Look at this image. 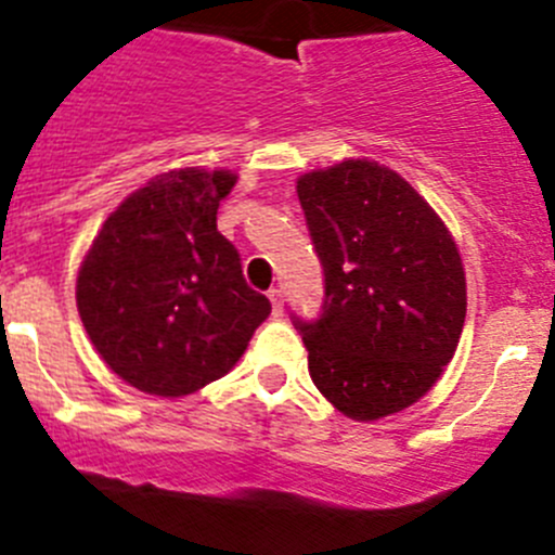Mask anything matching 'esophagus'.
I'll list each match as a JSON object with an SVG mask.
<instances>
[{
  "label": "esophagus",
  "instance_id": "1",
  "mask_svg": "<svg viewBox=\"0 0 555 555\" xmlns=\"http://www.w3.org/2000/svg\"><path fill=\"white\" fill-rule=\"evenodd\" d=\"M268 298H271V304H273V314L279 318V314L284 312V293H282V289L273 287L271 293H268Z\"/></svg>",
  "mask_w": 555,
  "mask_h": 555
}]
</instances>
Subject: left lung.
I'll use <instances>...</instances> for the list:
<instances>
[{"label":"left lung","mask_w":555,"mask_h":555,"mask_svg":"<svg viewBox=\"0 0 555 555\" xmlns=\"http://www.w3.org/2000/svg\"><path fill=\"white\" fill-rule=\"evenodd\" d=\"M325 301L295 320L320 395L353 422L422 400L454 359L465 323V268L452 232L395 169L345 158L298 178Z\"/></svg>","instance_id":"obj_1"}]
</instances>
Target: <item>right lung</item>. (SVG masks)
Masks as SVG:
<instances>
[{"mask_svg":"<svg viewBox=\"0 0 555 555\" xmlns=\"http://www.w3.org/2000/svg\"><path fill=\"white\" fill-rule=\"evenodd\" d=\"M230 169H169L103 221L76 276V307L108 370L155 397H185L246 353L271 301L254 293L216 210Z\"/></svg>","mask_w":555,"mask_h":555,"instance_id":"1","label":"right lung"}]
</instances>
